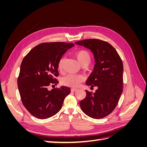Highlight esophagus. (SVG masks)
I'll return each instance as SVG.
<instances>
[{
  "label": "esophagus",
  "mask_w": 147,
  "mask_h": 147,
  "mask_svg": "<svg viewBox=\"0 0 147 147\" xmlns=\"http://www.w3.org/2000/svg\"><path fill=\"white\" fill-rule=\"evenodd\" d=\"M70 90H71V92H75V91H77L78 90H77V88H72Z\"/></svg>",
  "instance_id": "1"
}]
</instances>
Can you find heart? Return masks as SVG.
Returning <instances> with one entry per match:
<instances>
[{
  "label": "heart",
  "instance_id": "1",
  "mask_svg": "<svg viewBox=\"0 0 147 147\" xmlns=\"http://www.w3.org/2000/svg\"><path fill=\"white\" fill-rule=\"evenodd\" d=\"M75 56L77 59L79 64L81 65H88L91 61V56L90 53L85 50H79L75 51ZM64 60V57H61L57 64V68L60 70L62 69L63 63ZM84 80V77L80 75H67L61 78V82L62 84L69 87H77Z\"/></svg>",
  "mask_w": 147,
  "mask_h": 147
}]
</instances>
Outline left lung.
I'll list each match as a JSON object with an SVG mask.
<instances>
[{
  "label": "left lung",
  "mask_w": 147,
  "mask_h": 147,
  "mask_svg": "<svg viewBox=\"0 0 147 147\" xmlns=\"http://www.w3.org/2000/svg\"><path fill=\"white\" fill-rule=\"evenodd\" d=\"M75 43L90 49L94 54V70L86 84L98 88L94 93L85 90L86 97L80 105L88 117L103 118L113 112L123 92L122 60L114 47L102 40L90 38Z\"/></svg>",
  "instance_id": "obj_1"
}]
</instances>
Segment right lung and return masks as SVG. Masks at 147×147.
Segmentation results:
<instances>
[{
  "label": "right lung",
  "instance_id": "1",
  "mask_svg": "<svg viewBox=\"0 0 147 147\" xmlns=\"http://www.w3.org/2000/svg\"><path fill=\"white\" fill-rule=\"evenodd\" d=\"M73 43L46 42L31 50L22 61L18 87L23 105L32 116L47 119L61 109L69 87L61 86L48 90L51 84H57L59 76L57 64Z\"/></svg>",
  "mask_w": 147,
  "mask_h": 147
}]
</instances>
